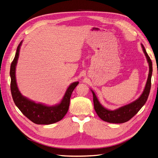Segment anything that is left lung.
I'll return each instance as SVG.
<instances>
[{
    "mask_svg": "<svg viewBox=\"0 0 158 158\" xmlns=\"http://www.w3.org/2000/svg\"><path fill=\"white\" fill-rule=\"evenodd\" d=\"M143 52H144L145 56L146 57L147 61L149 64V74H148V77L147 82L145 85L144 91L140 96L135 101L129 103L126 106L119 107L115 110L107 109L105 108L100 103L99 100L95 94L94 92L91 89L93 94V100L94 105V109L99 117L102 119L103 121L108 122L110 123H125L132 118L135 114L140 111V109L144 106L146 103L148 95L150 94V91L151 88V78L152 74V60L148 56L146 51L144 48V45L141 44Z\"/></svg>",
    "mask_w": 158,
    "mask_h": 158,
    "instance_id": "left-lung-1",
    "label": "left lung"
}]
</instances>
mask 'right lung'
Masks as SVG:
<instances>
[{
  "label": "right lung",
  "instance_id": "obj_1",
  "mask_svg": "<svg viewBox=\"0 0 158 158\" xmlns=\"http://www.w3.org/2000/svg\"><path fill=\"white\" fill-rule=\"evenodd\" d=\"M22 44V41L17 47L15 57L10 66V89L14 102L27 118L37 125H51L58 122L68 112L72 93L79 82L72 83L66 89L60 102L55 106H48L42 103H35L23 96L18 89L16 79V66Z\"/></svg>",
  "mask_w": 158,
  "mask_h": 158
}]
</instances>
